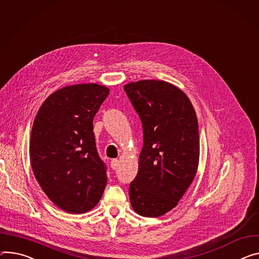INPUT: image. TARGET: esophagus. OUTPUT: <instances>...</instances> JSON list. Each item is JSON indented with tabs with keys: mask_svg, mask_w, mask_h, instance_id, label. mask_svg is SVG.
<instances>
[{
	"mask_svg": "<svg viewBox=\"0 0 259 259\" xmlns=\"http://www.w3.org/2000/svg\"><path fill=\"white\" fill-rule=\"evenodd\" d=\"M117 166H119V160L112 159V160H111V162H110V167L114 170V169H116V168H117Z\"/></svg>",
	"mask_w": 259,
	"mask_h": 259,
	"instance_id": "obj_1",
	"label": "esophagus"
}]
</instances>
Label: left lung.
I'll return each instance as SVG.
<instances>
[{
	"label": "left lung",
	"mask_w": 259,
	"mask_h": 259,
	"mask_svg": "<svg viewBox=\"0 0 259 259\" xmlns=\"http://www.w3.org/2000/svg\"><path fill=\"white\" fill-rule=\"evenodd\" d=\"M143 123L144 145L129 196L140 216L159 217L177 206L198 167L199 133L186 94L162 80L124 87Z\"/></svg>",
	"instance_id": "obj_1"
}]
</instances>
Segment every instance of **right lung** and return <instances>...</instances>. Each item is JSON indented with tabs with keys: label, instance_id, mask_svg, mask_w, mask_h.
Segmentation results:
<instances>
[{
	"label": "right lung",
	"instance_id": "add662e5",
	"mask_svg": "<svg viewBox=\"0 0 259 259\" xmlns=\"http://www.w3.org/2000/svg\"><path fill=\"white\" fill-rule=\"evenodd\" d=\"M108 94L97 83L65 87L46 98L35 117L32 169L46 196L67 213L92 209L105 189L106 165L97 152L93 120Z\"/></svg>",
	"mask_w": 259,
	"mask_h": 259
}]
</instances>
